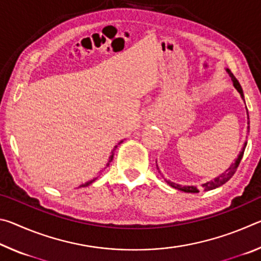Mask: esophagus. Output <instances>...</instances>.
<instances>
[{
  "label": "esophagus",
  "instance_id": "34e87169",
  "mask_svg": "<svg viewBox=\"0 0 261 261\" xmlns=\"http://www.w3.org/2000/svg\"><path fill=\"white\" fill-rule=\"evenodd\" d=\"M153 117V115L151 113H147L146 114V118H148V120H151V118Z\"/></svg>",
  "mask_w": 261,
  "mask_h": 261
}]
</instances>
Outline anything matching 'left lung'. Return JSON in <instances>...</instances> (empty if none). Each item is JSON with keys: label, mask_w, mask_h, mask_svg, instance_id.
<instances>
[{"label": "left lung", "mask_w": 261, "mask_h": 261, "mask_svg": "<svg viewBox=\"0 0 261 261\" xmlns=\"http://www.w3.org/2000/svg\"><path fill=\"white\" fill-rule=\"evenodd\" d=\"M226 70H227V72H228L229 76L231 77V81H232L233 86H235V88L238 91V93L241 94L242 99L244 100V94H243V90H242V86L240 85V83H238V81L235 78V76H233V74L231 73L230 70H229V69H226ZM244 102H245V101H244ZM249 131H250V121H249V113H247V132H249ZM246 144H247V141H245L244 145H243V148H242V151L240 153V155L237 156L235 162H233L232 165L226 170V173H223L222 175H220L219 177H215L213 180H210V182H206V183H204V184L201 185V187L204 188L205 191H210V190H213V189L219 188V187H221V185H223L224 183L228 182V180L232 177V175L235 174L237 167H238V165H240V162L242 160L243 154H244ZM158 169H159V168H158ZM159 173H160V170H159ZM166 182L169 184L170 187H173V188L177 189V190H180V191H184V192H188V193H198V192H199V190H198L196 187H193V185H184V187H182V185L173 183V182H170V180H167V179H166Z\"/></svg>", "instance_id": "8db88e82"}]
</instances>
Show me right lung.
<instances>
[{
  "instance_id": "1",
  "label": "right lung",
  "mask_w": 261,
  "mask_h": 261,
  "mask_svg": "<svg viewBox=\"0 0 261 261\" xmlns=\"http://www.w3.org/2000/svg\"><path fill=\"white\" fill-rule=\"evenodd\" d=\"M121 143H123V140H122V141H120V143H118L117 145H120ZM117 145H116V146H115V147H114V149H113V151H112V154H110V156H109V162H112V160H113V158H114V152H115V151H116V148H117ZM109 162L107 163V166L109 165ZM95 179H96V178H94V179H92V180H88V182H86V183H84V184H82V185H79V188H85V187H87V185H90V184H92V183H93Z\"/></svg>"
}]
</instances>
